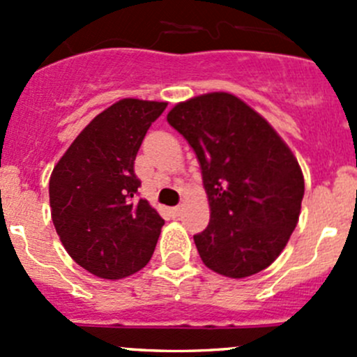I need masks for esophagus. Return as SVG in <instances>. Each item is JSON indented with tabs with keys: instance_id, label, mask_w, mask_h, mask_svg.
I'll return each mask as SVG.
<instances>
[{
	"instance_id": "esophagus-1",
	"label": "esophagus",
	"mask_w": 357,
	"mask_h": 357,
	"mask_svg": "<svg viewBox=\"0 0 357 357\" xmlns=\"http://www.w3.org/2000/svg\"><path fill=\"white\" fill-rule=\"evenodd\" d=\"M183 212V205H176V207H171V214L174 215V218H179Z\"/></svg>"
}]
</instances>
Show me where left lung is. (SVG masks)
<instances>
[{
	"label": "left lung",
	"instance_id": "left-lung-1",
	"mask_svg": "<svg viewBox=\"0 0 357 357\" xmlns=\"http://www.w3.org/2000/svg\"><path fill=\"white\" fill-rule=\"evenodd\" d=\"M167 122L195 152L211 221L193 236L208 269L247 278L276 261L301 215L304 176L273 126L231 93L179 102Z\"/></svg>",
	"mask_w": 357,
	"mask_h": 357
}]
</instances>
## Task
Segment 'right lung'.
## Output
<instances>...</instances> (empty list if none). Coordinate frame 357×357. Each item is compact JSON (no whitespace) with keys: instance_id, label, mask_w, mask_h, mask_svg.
Returning <instances> with one entry per match:
<instances>
[{"instance_id":"1","label":"right lung","mask_w":357,"mask_h":357,"mask_svg":"<svg viewBox=\"0 0 357 357\" xmlns=\"http://www.w3.org/2000/svg\"><path fill=\"white\" fill-rule=\"evenodd\" d=\"M165 102L124 98L96 115L50 176V207L60 242L81 268L121 280L149 264L164 219L146 200L135 160Z\"/></svg>"}]
</instances>
